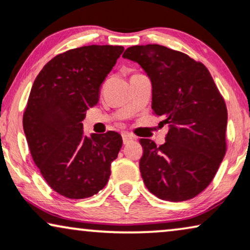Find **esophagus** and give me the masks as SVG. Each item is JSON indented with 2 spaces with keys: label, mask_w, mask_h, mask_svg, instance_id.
Listing matches in <instances>:
<instances>
[{
  "label": "esophagus",
  "mask_w": 250,
  "mask_h": 250,
  "mask_svg": "<svg viewBox=\"0 0 250 250\" xmlns=\"http://www.w3.org/2000/svg\"><path fill=\"white\" fill-rule=\"evenodd\" d=\"M122 137H123V142H124V145H127L129 141L134 140V137H133L132 134H129V133H126V132L123 133Z\"/></svg>",
  "instance_id": "1"
}]
</instances>
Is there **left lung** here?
Listing matches in <instances>:
<instances>
[{"label": "left lung", "mask_w": 250, "mask_h": 250, "mask_svg": "<svg viewBox=\"0 0 250 250\" xmlns=\"http://www.w3.org/2000/svg\"><path fill=\"white\" fill-rule=\"evenodd\" d=\"M123 57L142 67L151 83V109L168 124L165 144L141 139L146 187L170 202L190 200L208 187L226 151L228 109L208 69L186 54L146 44Z\"/></svg>", "instance_id": "left-lung-1"}]
</instances>
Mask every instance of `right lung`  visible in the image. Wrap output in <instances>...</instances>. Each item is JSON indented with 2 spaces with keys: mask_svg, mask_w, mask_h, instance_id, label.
<instances>
[{
  "mask_svg": "<svg viewBox=\"0 0 250 250\" xmlns=\"http://www.w3.org/2000/svg\"><path fill=\"white\" fill-rule=\"evenodd\" d=\"M123 51L95 44L67 50L48 62L32 86L22 117L28 148L47 184L69 199L99 193L122 148L119 133L88 138L82 122Z\"/></svg>",
  "mask_w": 250,
  "mask_h": 250,
  "instance_id": "right-lung-1",
  "label": "right lung"
}]
</instances>
